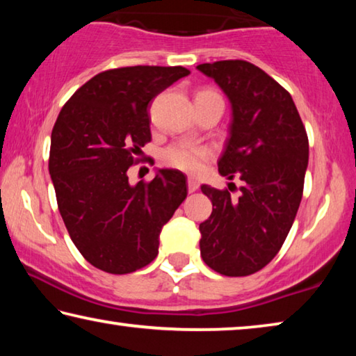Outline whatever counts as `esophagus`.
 Here are the masks:
<instances>
[{"mask_svg":"<svg viewBox=\"0 0 356 356\" xmlns=\"http://www.w3.org/2000/svg\"><path fill=\"white\" fill-rule=\"evenodd\" d=\"M186 184H188V191L193 193L196 191L197 188H200V182L195 177H188V180H186Z\"/></svg>","mask_w":356,"mask_h":356,"instance_id":"34e87169","label":"esophagus"}]
</instances>
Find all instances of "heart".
Returning <instances> with one entry per match:
<instances>
[{"label": "heart", "instance_id": "heart-1", "mask_svg": "<svg viewBox=\"0 0 356 356\" xmlns=\"http://www.w3.org/2000/svg\"><path fill=\"white\" fill-rule=\"evenodd\" d=\"M216 94L210 89H204V91L197 92V95H210ZM213 156V149L206 144H197L191 141H179L168 146L161 159L165 163L171 168H176L180 171L186 172H201L204 165Z\"/></svg>", "mask_w": 356, "mask_h": 356}]
</instances>
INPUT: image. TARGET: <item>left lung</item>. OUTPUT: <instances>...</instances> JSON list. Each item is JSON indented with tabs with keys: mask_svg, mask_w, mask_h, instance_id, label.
I'll use <instances>...</instances> for the list:
<instances>
[{
	"mask_svg": "<svg viewBox=\"0 0 356 356\" xmlns=\"http://www.w3.org/2000/svg\"><path fill=\"white\" fill-rule=\"evenodd\" d=\"M232 104L231 135L218 171L240 177L238 200L227 188L202 185L213 204L200 225L201 256L225 276H248L278 254L298 212L309 143L297 106L284 88L243 59L197 65Z\"/></svg>",
	"mask_w": 356,
	"mask_h": 356,
	"instance_id": "left-lung-1",
	"label": "left lung"
}]
</instances>
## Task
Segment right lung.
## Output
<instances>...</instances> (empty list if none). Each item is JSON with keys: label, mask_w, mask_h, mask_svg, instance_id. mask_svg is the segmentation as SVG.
<instances>
[{"label": "right lung", "mask_w": 356, "mask_h": 356, "mask_svg": "<svg viewBox=\"0 0 356 356\" xmlns=\"http://www.w3.org/2000/svg\"><path fill=\"white\" fill-rule=\"evenodd\" d=\"M190 74L182 65L100 72L65 102L51 131L48 171L78 251L95 268L125 275L159 254V236L186 197L180 171L130 185L127 172L152 140L147 106Z\"/></svg>", "instance_id": "add662e5"}]
</instances>
